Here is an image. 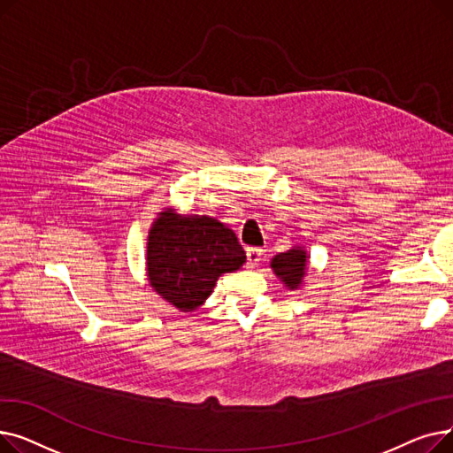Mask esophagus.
I'll return each mask as SVG.
<instances>
[{
  "label": "esophagus",
  "mask_w": 453,
  "mask_h": 453,
  "mask_svg": "<svg viewBox=\"0 0 453 453\" xmlns=\"http://www.w3.org/2000/svg\"><path fill=\"white\" fill-rule=\"evenodd\" d=\"M260 258H263V250L260 248H248L246 250V260H248V268H257Z\"/></svg>",
  "instance_id": "1"
}]
</instances>
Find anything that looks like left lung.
<instances>
[{
	"instance_id": "left-lung-1",
	"label": "left lung",
	"mask_w": 453,
	"mask_h": 453,
	"mask_svg": "<svg viewBox=\"0 0 453 453\" xmlns=\"http://www.w3.org/2000/svg\"><path fill=\"white\" fill-rule=\"evenodd\" d=\"M306 265L308 255L301 246H294L288 251L275 255L270 263L273 273L284 282V287L288 290H297L301 287L306 275Z\"/></svg>"
}]
</instances>
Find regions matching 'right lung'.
I'll return each mask as SVG.
<instances>
[{
	"label": "right lung",
	"mask_w": 453,
	"mask_h": 453,
	"mask_svg": "<svg viewBox=\"0 0 453 453\" xmlns=\"http://www.w3.org/2000/svg\"><path fill=\"white\" fill-rule=\"evenodd\" d=\"M246 253L236 234L205 214H157L147 242L150 287L181 312H193L211 296L222 273L239 270Z\"/></svg>",
	"instance_id": "add662e5"
}]
</instances>
